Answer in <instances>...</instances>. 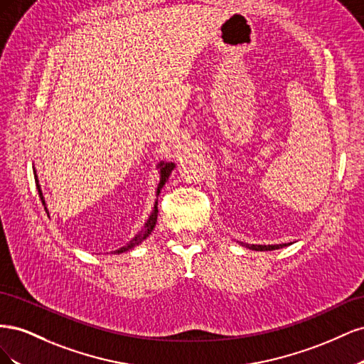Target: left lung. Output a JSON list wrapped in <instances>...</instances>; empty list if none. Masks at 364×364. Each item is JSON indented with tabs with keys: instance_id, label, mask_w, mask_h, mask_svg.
Wrapping results in <instances>:
<instances>
[{
	"instance_id": "left-lung-1",
	"label": "left lung",
	"mask_w": 364,
	"mask_h": 364,
	"mask_svg": "<svg viewBox=\"0 0 364 364\" xmlns=\"http://www.w3.org/2000/svg\"><path fill=\"white\" fill-rule=\"evenodd\" d=\"M238 245H241V246H245V247H247V249H250V250H277V249H282V247H285V246H290L291 243H282V245H247V243H243V241H237Z\"/></svg>"
}]
</instances>
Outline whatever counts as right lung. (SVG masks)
<instances>
[{
  "instance_id": "obj_1",
  "label": "right lung",
  "mask_w": 364,
  "mask_h": 364,
  "mask_svg": "<svg viewBox=\"0 0 364 364\" xmlns=\"http://www.w3.org/2000/svg\"><path fill=\"white\" fill-rule=\"evenodd\" d=\"M174 167H176L174 162H167V161H159V162H158L156 168H158V173H159V182H158V186H156V197L159 196L161 190L164 188L165 182L168 181L170 174H171V171L174 170ZM33 174H35V182H36V188H38V194H39V197H41V202H42L43 208H46V211L48 213L47 203H46V197H43V194H42V190H41V185H39V179H38V174H36L35 167H33ZM156 222H158V200H155V205H153V208H151V213H150V215H149V218H147V222L144 223V226L141 228L139 232H138L134 238H132L130 241H127V243H126L124 246H121L119 249L112 250L114 255H119V253H124V252H127V250H132L134 247L139 246V245L142 243V241H144V240L151 234V230L155 229Z\"/></svg>"
}]
</instances>
